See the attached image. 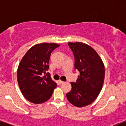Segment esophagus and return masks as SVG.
Here are the masks:
<instances>
[{
	"label": "esophagus",
	"mask_w": 126,
	"mask_h": 126,
	"mask_svg": "<svg viewBox=\"0 0 126 126\" xmlns=\"http://www.w3.org/2000/svg\"><path fill=\"white\" fill-rule=\"evenodd\" d=\"M58 82H59V84H63V83H64V81H62V80H59V81H58Z\"/></svg>",
	"instance_id": "34e87169"
}]
</instances>
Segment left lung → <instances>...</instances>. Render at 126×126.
<instances>
[{
	"label": "left lung",
	"mask_w": 126,
	"mask_h": 126,
	"mask_svg": "<svg viewBox=\"0 0 126 126\" xmlns=\"http://www.w3.org/2000/svg\"><path fill=\"white\" fill-rule=\"evenodd\" d=\"M74 53L75 69L79 72L76 82H70L71 91L66 94L68 101L77 107L91 104L99 96L105 78V66L92 47L84 43L69 42Z\"/></svg>",
	"instance_id": "left-lung-1"
}]
</instances>
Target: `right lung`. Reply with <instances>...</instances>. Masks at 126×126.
Listing matches in <instances>:
<instances>
[{
    "label": "right lung",
    "mask_w": 126,
    "mask_h": 126,
    "mask_svg": "<svg viewBox=\"0 0 126 126\" xmlns=\"http://www.w3.org/2000/svg\"><path fill=\"white\" fill-rule=\"evenodd\" d=\"M60 45L55 43H41L30 48L21 60L17 70V81L24 97L39 104L47 101L57 84L47 73L52 51Z\"/></svg>",
    "instance_id": "obj_1"
}]
</instances>
